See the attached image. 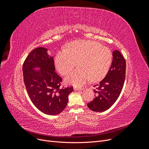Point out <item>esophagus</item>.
<instances>
[{"label": "esophagus", "instance_id": "1", "mask_svg": "<svg viewBox=\"0 0 149 149\" xmlns=\"http://www.w3.org/2000/svg\"><path fill=\"white\" fill-rule=\"evenodd\" d=\"M84 88V87H74V90L75 91H79V90H82Z\"/></svg>", "mask_w": 149, "mask_h": 149}]
</instances>
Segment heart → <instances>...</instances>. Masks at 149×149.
I'll return each mask as SVG.
<instances>
[{
    "label": "heart",
    "instance_id": "heart-1",
    "mask_svg": "<svg viewBox=\"0 0 149 149\" xmlns=\"http://www.w3.org/2000/svg\"><path fill=\"white\" fill-rule=\"evenodd\" d=\"M112 60L109 48L92 40H78L70 43L67 49L58 51L55 58L56 68L62 75L75 70L65 78L68 84L80 86L90 79L96 82L102 79L109 71Z\"/></svg>",
    "mask_w": 149,
    "mask_h": 149
}]
</instances>
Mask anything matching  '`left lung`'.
Masks as SVG:
<instances>
[{
	"mask_svg": "<svg viewBox=\"0 0 149 149\" xmlns=\"http://www.w3.org/2000/svg\"><path fill=\"white\" fill-rule=\"evenodd\" d=\"M112 62L106 77L96 87L94 92L95 98L88 103V107L94 112L105 111L114 104L123 89L125 78L126 63L124 56L118 50L112 52Z\"/></svg>",
	"mask_w": 149,
	"mask_h": 149,
	"instance_id": "1",
	"label": "left lung"
}]
</instances>
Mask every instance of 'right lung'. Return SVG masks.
<instances>
[{"instance_id":"1","label":"right lung","mask_w":149,"mask_h":149,"mask_svg":"<svg viewBox=\"0 0 149 149\" xmlns=\"http://www.w3.org/2000/svg\"><path fill=\"white\" fill-rule=\"evenodd\" d=\"M36 67L40 70H35ZM23 74L26 91L37 109L48 115L63 111L73 87H60L62 78L55 72L53 58L47 48L38 47L29 53L24 63Z\"/></svg>"}]
</instances>
